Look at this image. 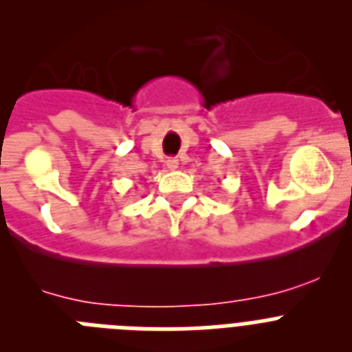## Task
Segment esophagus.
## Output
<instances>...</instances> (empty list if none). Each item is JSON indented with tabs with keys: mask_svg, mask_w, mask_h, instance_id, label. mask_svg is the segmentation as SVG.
<instances>
[{
	"mask_svg": "<svg viewBox=\"0 0 352 352\" xmlns=\"http://www.w3.org/2000/svg\"><path fill=\"white\" fill-rule=\"evenodd\" d=\"M166 166H167V169H170V170L178 169V160H176V158H167Z\"/></svg>",
	"mask_w": 352,
	"mask_h": 352,
	"instance_id": "34e87169",
	"label": "esophagus"
}]
</instances>
